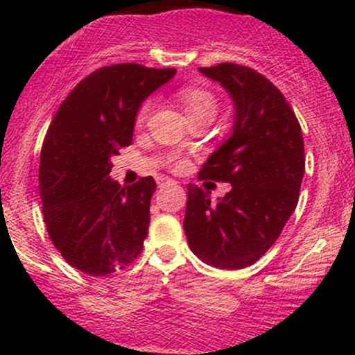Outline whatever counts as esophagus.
Segmentation results:
<instances>
[{"instance_id": "1", "label": "esophagus", "mask_w": 355, "mask_h": 355, "mask_svg": "<svg viewBox=\"0 0 355 355\" xmlns=\"http://www.w3.org/2000/svg\"><path fill=\"white\" fill-rule=\"evenodd\" d=\"M157 183H158V187H160V189H165V187L177 185V182L172 180V178H168V177H160V178H158V180H157Z\"/></svg>"}]
</instances>
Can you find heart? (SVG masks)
<instances>
[{"label":"heart","instance_id":"1","mask_svg":"<svg viewBox=\"0 0 355 355\" xmlns=\"http://www.w3.org/2000/svg\"><path fill=\"white\" fill-rule=\"evenodd\" d=\"M180 100L185 108L187 116L210 115L215 116L217 113V100L210 92L202 88H183L180 92ZM150 112V103H144L137 113V123L141 125L146 120Z\"/></svg>","mask_w":355,"mask_h":355}]
</instances>
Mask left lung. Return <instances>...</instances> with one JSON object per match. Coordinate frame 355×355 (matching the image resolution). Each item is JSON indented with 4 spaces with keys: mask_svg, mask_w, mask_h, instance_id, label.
Listing matches in <instances>:
<instances>
[{
    "mask_svg": "<svg viewBox=\"0 0 355 355\" xmlns=\"http://www.w3.org/2000/svg\"><path fill=\"white\" fill-rule=\"evenodd\" d=\"M234 103L232 135L210 155L198 178L229 182L217 203L189 183L183 220L189 247L211 267L237 270L274 245L299 202L304 138L291 105L266 76L237 63L200 68Z\"/></svg>",
    "mask_w": 355,
    "mask_h": 355,
    "instance_id": "obj_1",
    "label": "left lung"
}]
</instances>
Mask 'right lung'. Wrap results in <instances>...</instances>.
<instances>
[{
	"mask_svg": "<svg viewBox=\"0 0 355 355\" xmlns=\"http://www.w3.org/2000/svg\"><path fill=\"white\" fill-rule=\"evenodd\" d=\"M175 68L120 63L93 71L53 118L40 158L43 217L51 242L76 270L108 275L137 259L148 235L157 183L130 187L110 177L112 157L132 144L141 103Z\"/></svg>",
	"mask_w": 355,
	"mask_h": 355,
	"instance_id": "obj_1",
	"label": "right lung"
}]
</instances>
